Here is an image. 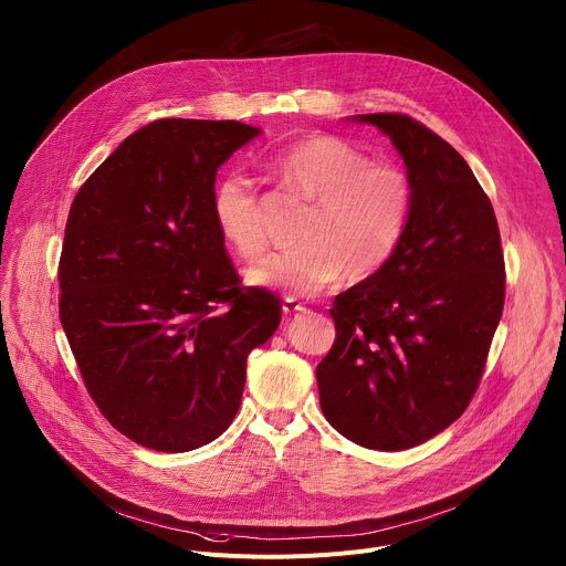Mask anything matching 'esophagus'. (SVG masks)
<instances>
[{"mask_svg":"<svg viewBox=\"0 0 566 566\" xmlns=\"http://www.w3.org/2000/svg\"><path fill=\"white\" fill-rule=\"evenodd\" d=\"M302 311H304V304H300V302L293 300V297H286V300L282 302V313H284L286 317L297 315V313H302Z\"/></svg>","mask_w":566,"mask_h":566,"instance_id":"34e87169","label":"esophagus"}]
</instances>
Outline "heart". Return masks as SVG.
<instances>
[{
  "label": "heart",
  "mask_w": 566,
  "mask_h": 566,
  "mask_svg": "<svg viewBox=\"0 0 566 566\" xmlns=\"http://www.w3.org/2000/svg\"><path fill=\"white\" fill-rule=\"evenodd\" d=\"M277 181L311 201L293 253L273 255L251 269L253 286L275 289L291 297H311L345 273L365 280L378 273L400 247L412 214L408 175L367 160L363 151L327 134L304 136L269 160ZM210 210L226 244L244 260L266 251L260 197L241 175L221 177Z\"/></svg>",
  "instance_id": "1"
}]
</instances>
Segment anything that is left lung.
<instances>
[{"instance_id":"left-lung-1","label":"left lung","mask_w":566,"mask_h":566,"mask_svg":"<svg viewBox=\"0 0 566 566\" xmlns=\"http://www.w3.org/2000/svg\"><path fill=\"white\" fill-rule=\"evenodd\" d=\"M352 120L389 136L415 199L391 260L334 300L336 343L315 378L343 437L396 452L452 426L474 396L504 308V253L491 199L450 143L402 114Z\"/></svg>"}]
</instances>
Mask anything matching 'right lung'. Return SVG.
Wrapping results in <instances>:
<instances>
[{
    "instance_id": "add662e5",
    "label": "right lung",
    "mask_w": 566,
    "mask_h": 566,
    "mask_svg": "<svg viewBox=\"0 0 566 566\" xmlns=\"http://www.w3.org/2000/svg\"><path fill=\"white\" fill-rule=\"evenodd\" d=\"M260 134L237 120H154L71 203L60 322L96 406L138 446L214 441L239 410L249 354L280 325V300L241 286L210 210L217 170Z\"/></svg>"
}]
</instances>
